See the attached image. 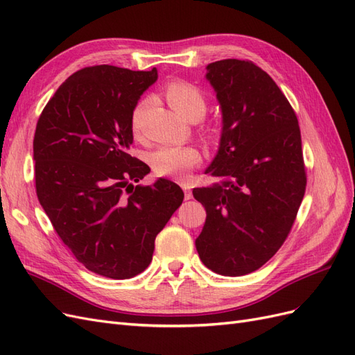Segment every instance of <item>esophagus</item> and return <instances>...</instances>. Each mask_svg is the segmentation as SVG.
Segmentation results:
<instances>
[{
  "instance_id": "esophagus-1",
  "label": "esophagus",
  "mask_w": 355,
  "mask_h": 355,
  "mask_svg": "<svg viewBox=\"0 0 355 355\" xmlns=\"http://www.w3.org/2000/svg\"><path fill=\"white\" fill-rule=\"evenodd\" d=\"M181 187H183V190H184V198L189 200V199H191V198H193V195H191V190H190V187H189V184H183V186H181Z\"/></svg>"
}]
</instances>
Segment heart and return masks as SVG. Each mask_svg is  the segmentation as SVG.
Segmentation results:
<instances>
[{
  "label": "heart",
  "instance_id": "1",
  "mask_svg": "<svg viewBox=\"0 0 355 355\" xmlns=\"http://www.w3.org/2000/svg\"><path fill=\"white\" fill-rule=\"evenodd\" d=\"M165 95L169 104L180 114L187 119L202 117L207 111V101L202 90L187 82V80L175 78L165 86ZM148 107V98L139 99L130 114V126L134 132L141 129V123ZM200 162L199 150L193 146H162L150 155V165L155 174L159 177L183 178L190 168Z\"/></svg>",
  "mask_w": 355,
  "mask_h": 355
}]
</instances>
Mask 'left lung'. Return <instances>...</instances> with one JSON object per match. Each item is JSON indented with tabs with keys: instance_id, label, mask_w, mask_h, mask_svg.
<instances>
[{
	"instance_id": "1",
	"label": "left lung",
	"mask_w": 355,
	"mask_h": 355,
	"mask_svg": "<svg viewBox=\"0 0 355 355\" xmlns=\"http://www.w3.org/2000/svg\"><path fill=\"white\" fill-rule=\"evenodd\" d=\"M207 69L223 132L207 169L218 183L193 189L207 209L196 250L212 272L241 277L275 254L296 220L306 189L300 129L286 95L254 62L223 59Z\"/></svg>"
}]
</instances>
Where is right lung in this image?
Masks as SVG:
<instances>
[{
	"label": "right lung",
	"instance_id": "right-lung-1",
	"mask_svg": "<svg viewBox=\"0 0 355 355\" xmlns=\"http://www.w3.org/2000/svg\"><path fill=\"white\" fill-rule=\"evenodd\" d=\"M156 78V68H82L58 87L37 121L40 204L74 257L107 278H132L150 265L157 234L184 199L165 178L135 186L150 168L128 153L130 114Z\"/></svg>",
	"mask_w": 355,
	"mask_h": 355
}]
</instances>
